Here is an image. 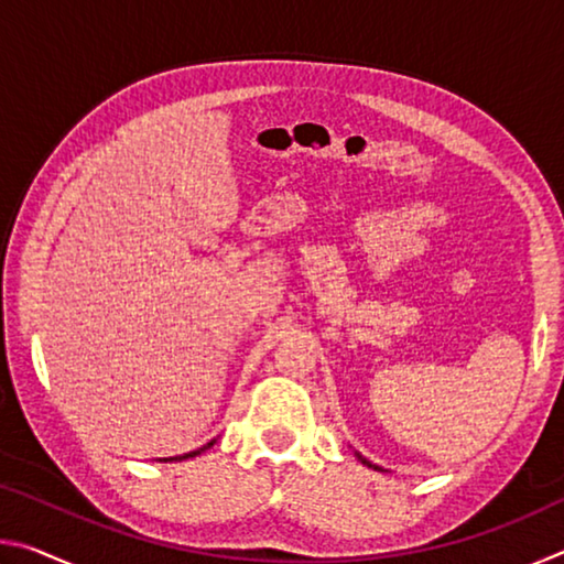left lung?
I'll list each match as a JSON object with an SVG mask.
<instances>
[{
    "instance_id": "left-lung-1",
    "label": "left lung",
    "mask_w": 564,
    "mask_h": 564,
    "mask_svg": "<svg viewBox=\"0 0 564 564\" xmlns=\"http://www.w3.org/2000/svg\"><path fill=\"white\" fill-rule=\"evenodd\" d=\"M356 457H358V460H360L362 465H368V467H373V470H380V473H386V470H383V467H380V465H373V463H370V460H368V457H362V455H360L358 451H356Z\"/></svg>"
}]
</instances>
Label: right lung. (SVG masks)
I'll return each instance as SVG.
<instances>
[{"label":"right lung","instance_id":"obj_1","mask_svg":"<svg viewBox=\"0 0 564 564\" xmlns=\"http://www.w3.org/2000/svg\"><path fill=\"white\" fill-rule=\"evenodd\" d=\"M216 443V437H214V441L212 443H206L204 447H198V451H191V453H184V455H176V457H161V460H164V463H178V460H188V457H196V455H202L204 451H208V447H212Z\"/></svg>","mask_w":564,"mask_h":564}]
</instances>
